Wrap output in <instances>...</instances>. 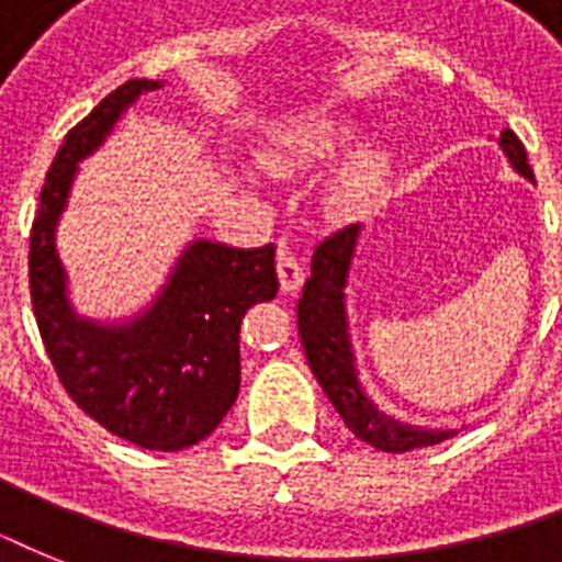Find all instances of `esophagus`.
Here are the masks:
<instances>
[{
  "mask_svg": "<svg viewBox=\"0 0 562 562\" xmlns=\"http://www.w3.org/2000/svg\"><path fill=\"white\" fill-rule=\"evenodd\" d=\"M277 273H280V285L285 294H294V291L303 285V280H306V273H303V265L297 262V256H291L285 247H282L280 256H277Z\"/></svg>",
  "mask_w": 562,
  "mask_h": 562,
  "instance_id": "1",
  "label": "esophagus"
}]
</instances>
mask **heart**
I'll use <instances>...</instances> for the list:
<instances>
[{"label": "heart", "instance_id": "heart-1", "mask_svg": "<svg viewBox=\"0 0 562 562\" xmlns=\"http://www.w3.org/2000/svg\"><path fill=\"white\" fill-rule=\"evenodd\" d=\"M347 127L317 119V122H297L277 131V134L262 145L259 160L271 175H297L317 162L329 160L338 145L344 143ZM384 175V151L379 148H364L352 157L333 183V201L338 206H359L370 201L379 189Z\"/></svg>", "mask_w": 562, "mask_h": 562}]
</instances>
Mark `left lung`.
<instances>
[{"label": "left lung", "mask_w": 562, "mask_h": 562, "mask_svg": "<svg viewBox=\"0 0 562 562\" xmlns=\"http://www.w3.org/2000/svg\"><path fill=\"white\" fill-rule=\"evenodd\" d=\"M502 151L522 178L533 180L522 139L514 131H502ZM359 238V224L335 229L315 247L312 277L306 280L303 297L297 303V329L306 361L324 393L341 414L344 426L364 443L382 452H411L419 446H435L454 435V428H414L387 417L364 396L356 373L347 312H344V285L350 273V259Z\"/></svg>", "instance_id": "8db88e82"}]
</instances>
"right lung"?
I'll use <instances>...</instances> for the list:
<instances>
[{"mask_svg": "<svg viewBox=\"0 0 562 562\" xmlns=\"http://www.w3.org/2000/svg\"><path fill=\"white\" fill-rule=\"evenodd\" d=\"M157 87L131 78L64 136L31 224L29 285L43 347L75 405L127 443L180 452L212 435L236 402L241 317L280 289L273 245L238 250L198 238L154 306L113 326L75 315L55 250L78 162L104 143L125 108Z\"/></svg>", "mask_w": 562, "mask_h": 562, "instance_id": "1", "label": "right lung"}]
</instances>
